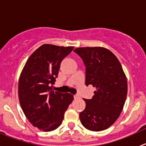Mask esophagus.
<instances>
[{
    "mask_svg": "<svg viewBox=\"0 0 146 146\" xmlns=\"http://www.w3.org/2000/svg\"><path fill=\"white\" fill-rule=\"evenodd\" d=\"M74 99H79V98H80V96H79V95H75V96H74Z\"/></svg>",
    "mask_w": 146,
    "mask_h": 146,
    "instance_id": "34e87169",
    "label": "esophagus"
}]
</instances>
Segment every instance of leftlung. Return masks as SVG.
Wrapping results in <instances>:
<instances>
[{
    "mask_svg": "<svg viewBox=\"0 0 146 146\" xmlns=\"http://www.w3.org/2000/svg\"><path fill=\"white\" fill-rule=\"evenodd\" d=\"M74 52L86 66V85L96 89L92 99H84L86 108L80 113L81 123L91 131L106 129L123 110L127 95L126 74L118 59L108 49L79 47Z\"/></svg>",
    "mask_w": 146,
    "mask_h": 146,
    "instance_id": "obj_1",
    "label": "left lung"
}]
</instances>
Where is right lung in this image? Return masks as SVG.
Here are the masks:
<instances>
[{"label":"right lung","mask_w":146,"mask_h":146,"mask_svg":"<svg viewBox=\"0 0 146 146\" xmlns=\"http://www.w3.org/2000/svg\"><path fill=\"white\" fill-rule=\"evenodd\" d=\"M74 47L44 44L28 58L19 78L20 106L33 126L44 131L58 128L74 96L52 90L62 60Z\"/></svg>","instance_id":"1"}]
</instances>
